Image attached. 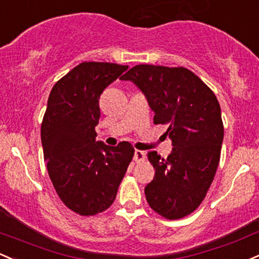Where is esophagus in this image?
I'll return each mask as SVG.
<instances>
[{
	"mask_svg": "<svg viewBox=\"0 0 259 259\" xmlns=\"http://www.w3.org/2000/svg\"><path fill=\"white\" fill-rule=\"evenodd\" d=\"M146 158V153L140 150H135L134 152V161L135 162H143Z\"/></svg>",
	"mask_w": 259,
	"mask_h": 259,
	"instance_id": "34e87169",
	"label": "esophagus"
}]
</instances>
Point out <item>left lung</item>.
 I'll return each instance as SVG.
<instances>
[{
    "instance_id": "1",
    "label": "left lung",
    "mask_w": 259,
    "mask_h": 259,
    "mask_svg": "<svg viewBox=\"0 0 259 259\" xmlns=\"http://www.w3.org/2000/svg\"><path fill=\"white\" fill-rule=\"evenodd\" d=\"M144 93L155 116L168 126L167 158L149 152L153 180L145 187L149 205L167 219H181L200 205L217 173L224 140L221 109L212 91L184 67L136 65L121 77Z\"/></svg>"
}]
</instances>
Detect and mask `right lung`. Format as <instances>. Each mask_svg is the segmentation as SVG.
<instances>
[{
    "mask_svg": "<svg viewBox=\"0 0 259 259\" xmlns=\"http://www.w3.org/2000/svg\"><path fill=\"white\" fill-rule=\"evenodd\" d=\"M129 66L82 62L55 83L41 124L48 172L65 205L79 215H96L113 204L133 160L123 141L108 146L96 141L99 97Z\"/></svg>",
    "mask_w": 259,
    "mask_h": 259,
    "instance_id": "1",
    "label": "right lung"
}]
</instances>
